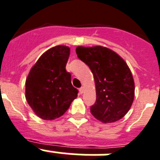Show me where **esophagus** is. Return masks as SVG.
<instances>
[{"mask_svg": "<svg viewBox=\"0 0 160 160\" xmlns=\"http://www.w3.org/2000/svg\"><path fill=\"white\" fill-rule=\"evenodd\" d=\"M79 91H80V93H83V92H84V87H81V88H80V89H79Z\"/></svg>", "mask_w": 160, "mask_h": 160, "instance_id": "1", "label": "esophagus"}]
</instances>
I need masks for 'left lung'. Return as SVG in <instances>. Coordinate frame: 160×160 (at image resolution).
<instances>
[{
  "mask_svg": "<svg viewBox=\"0 0 160 160\" xmlns=\"http://www.w3.org/2000/svg\"><path fill=\"white\" fill-rule=\"evenodd\" d=\"M78 58L89 67L96 88L97 99L90 108L102 123L118 121L128 113L134 99L132 72L117 53L104 46H78Z\"/></svg>",
  "mask_w": 160,
  "mask_h": 160,
  "instance_id": "8db88e82",
  "label": "left lung"
}]
</instances>
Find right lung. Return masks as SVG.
<instances>
[{
  "instance_id": "obj_1",
  "label": "right lung",
  "mask_w": 160,
  "mask_h": 160,
  "mask_svg": "<svg viewBox=\"0 0 160 160\" xmlns=\"http://www.w3.org/2000/svg\"><path fill=\"white\" fill-rule=\"evenodd\" d=\"M70 48L57 45L48 49L31 68L27 77V102L41 119L53 120L68 111L78 90L66 71Z\"/></svg>"
}]
</instances>
